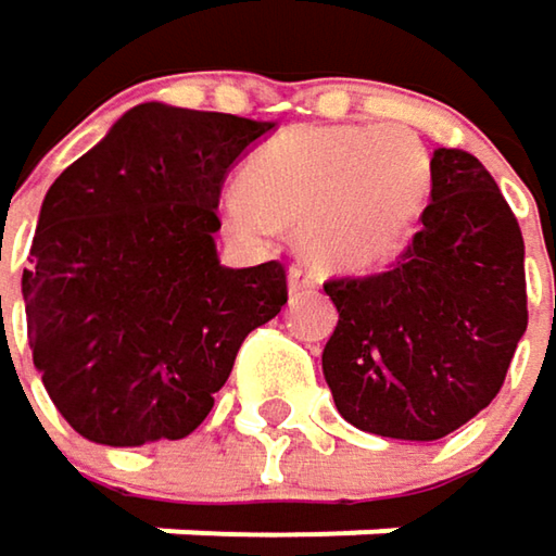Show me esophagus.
<instances>
[{
    "instance_id": "34e87169",
    "label": "esophagus",
    "mask_w": 556,
    "mask_h": 556,
    "mask_svg": "<svg viewBox=\"0 0 556 556\" xmlns=\"http://www.w3.org/2000/svg\"><path fill=\"white\" fill-rule=\"evenodd\" d=\"M288 285H291L294 294H301V291L317 288V275H314L311 268H304V265H291V268H288Z\"/></svg>"
}]
</instances>
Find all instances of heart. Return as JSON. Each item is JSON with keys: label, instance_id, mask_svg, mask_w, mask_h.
I'll list each match as a JSON object with an SVG mask.
<instances>
[{"label": "heart", "instance_id": "1", "mask_svg": "<svg viewBox=\"0 0 556 556\" xmlns=\"http://www.w3.org/2000/svg\"><path fill=\"white\" fill-rule=\"evenodd\" d=\"M427 190L430 161L412 132L304 126L252 151L223 219L245 242H265L275 226L298 229L317 265L366 271L405 245Z\"/></svg>", "mask_w": 556, "mask_h": 556}]
</instances>
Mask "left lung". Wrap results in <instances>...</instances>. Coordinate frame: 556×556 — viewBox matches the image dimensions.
Here are the masks:
<instances>
[{
	"label": "left lung",
	"instance_id": "8db88e82",
	"mask_svg": "<svg viewBox=\"0 0 556 556\" xmlns=\"http://www.w3.org/2000/svg\"><path fill=\"white\" fill-rule=\"evenodd\" d=\"M324 379L353 427L440 440L502 389L528 327L525 239L492 174L463 148L430 157L420 232L389 271L330 278Z\"/></svg>",
	"mask_w": 556,
	"mask_h": 556
}]
</instances>
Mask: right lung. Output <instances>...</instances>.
<instances>
[{"mask_svg": "<svg viewBox=\"0 0 556 556\" xmlns=\"http://www.w3.org/2000/svg\"><path fill=\"white\" fill-rule=\"evenodd\" d=\"M271 129L141 103L51 184L22 298L35 369L80 437H187L242 340L285 307L281 262L226 268L213 242L226 170Z\"/></svg>", "mask_w": 556, "mask_h": 556, "instance_id": "obj_1", "label": "right lung"}]
</instances>
